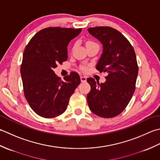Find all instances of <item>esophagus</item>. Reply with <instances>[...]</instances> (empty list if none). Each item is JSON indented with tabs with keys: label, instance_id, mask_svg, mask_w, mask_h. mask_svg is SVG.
<instances>
[{
	"label": "esophagus",
	"instance_id": "1",
	"mask_svg": "<svg viewBox=\"0 0 160 160\" xmlns=\"http://www.w3.org/2000/svg\"><path fill=\"white\" fill-rule=\"evenodd\" d=\"M87 78L86 76H81V82H86Z\"/></svg>",
	"mask_w": 160,
	"mask_h": 160
}]
</instances>
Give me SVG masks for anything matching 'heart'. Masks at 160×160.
Instances as JSON below:
<instances>
[{"mask_svg": "<svg viewBox=\"0 0 160 160\" xmlns=\"http://www.w3.org/2000/svg\"><path fill=\"white\" fill-rule=\"evenodd\" d=\"M91 43H94V42H93V41H88L86 42V45H88V44H91ZM82 70H83V71H86V68H85V67H83V68H82Z\"/></svg>", "mask_w": 160, "mask_h": 160, "instance_id": "heart-1", "label": "heart"}]
</instances>
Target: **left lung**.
<instances>
[{
    "mask_svg": "<svg viewBox=\"0 0 160 160\" xmlns=\"http://www.w3.org/2000/svg\"><path fill=\"white\" fill-rule=\"evenodd\" d=\"M89 33L103 44V53L96 68L108 72L106 82L88 78L91 90L87 95L91 111L103 118L122 113L135 92L138 65L134 49L121 32L108 26L90 28Z\"/></svg>",
    "mask_w": 160,
    "mask_h": 160,
    "instance_id": "left-lung-1",
    "label": "left lung"
}]
</instances>
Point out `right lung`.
<instances>
[{
  "label": "right lung",
  "instance_id": "add662e5",
  "mask_svg": "<svg viewBox=\"0 0 160 160\" xmlns=\"http://www.w3.org/2000/svg\"><path fill=\"white\" fill-rule=\"evenodd\" d=\"M81 28L50 27L36 34L26 46L21 66L24 95L38 115L52 118L63 113L81 82L71 72L62 80L53 69L68 59L67 46Z\"/></svg>",
  "mask_w": 160,
  "mask_h": 160
}]
</instances>
